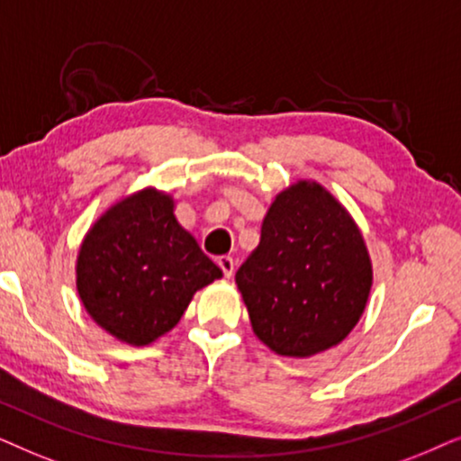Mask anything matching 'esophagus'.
<instances>
[{"instance_id":"1","label":"esophagus","mask_w":461,"mask_h":461,"mask_svg":"<svg viewBox=\"0 0 461 461\" xmlns=\"http://www.w3.org/2000/svg\"><path fill=\"white\" fill-rule=\"evenodd\" d=\"M219 267L223 269V276L225 278H231V276H234V269H236V263H234V259H231V257H219Z\"/></svg>"}]
</instances>
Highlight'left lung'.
<instances>
[{"label":"left lung","instance_id":"1","mask_svg":"<svg viewBox=\"0 0 461 461\" xmlns=\"http://www.w3.org/2000/svg\"><path fill=\"white\" fill-rule=\"evenodd\" d=\"M236 285L255 335L280 356L337 346L363 316L373 267L349 212L316 181L276 195Z\"/></svg>","mask_w":461,"mask_h":461}]
</instances>
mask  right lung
I'll return each instance as SVG.
<instances>
[{"instance_id":"right-lung-1","label":"right lung","mask_w":461,"mask_h":461,"mask_svg":"<svg viewBox=\"0 0 461 461\" xmlns=\"http://www.w3.org/2000/svg\"><path fill=\"white\" fill-rule=\"evenodd\" d=\"M76 274L92 321L131 346L168 333L194 293L223 276L179 225L173 198L151 187L113 204L90 227Z\"/></svg>"}]
</instances>
